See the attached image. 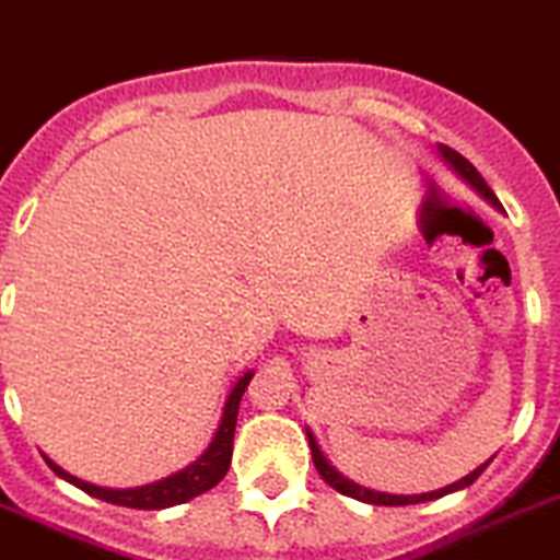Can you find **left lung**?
<instances>
[{
  "label": "left lung",
  "instance_id": "obj_1",
  "mask_svg": "<svg viewBox=\"0 0 560 560\" xmlns=\"http://www.w3.org/2000/svg\"><path fill=\"white\" fill-rule=\"evenodd\" d=\"M439 154L445 156V160L451 162L453 168H456V174L462 176V179H467L469 185H472L475 190H478L480 196L486 198V201H492L494 207H500V201H498V196H494V192H492V187L486 185L483 176L478 174V168H475V165L467 160V156H462L456 149H451V145H439ZM306 436H310L312 458H315V467H317V472H320V478L326 480L328 486H334L337 492L348 494V498L362 500V503H373V505H411V503H425V500H436V498H442V494H451V492H456V489H464V486H469L486 469V464H483V467L472 469V472H469L467 478L456 480V483L445 486V489H439V492H428V494H384V492H373V489H364V486H357V483H353V480L342 478V475H339L337 469H334L331 464H328V458L323 456L320 445H317V442H315L312 431H306Z\"/></svg>",
  "mask_w": 560,
  "mask_h": 560
}]
</instances>
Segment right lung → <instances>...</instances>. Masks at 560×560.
<instances>
[{
  "instance_id": "obj_1",
  "label": "right lung",
  "mask_w": 560,
  "mask_h": 560,
  "mask_svg": "<svg viewBox=\"0 0 560 560\" xmlns=\"http://www.w3.org/2000/svg\"><path fill=\"white\" fill-rule=\"evenodd\" d=\"M250 375L254 373H245L243 378L234 384L232 395H229L226 406H223V417L221 422H218V431L212 433V439H209V445L203 447L201 456L192 458L187 467L176 469V472L168 475V478H160L154 480V483H145V486H132V489H104V486L85 483V480L68 475L66 469H60L55 462H49V458H46V464L55 469V475L66 478L68 483H74L77 489H82V492L104 500V503L127 505V509H145V511L171 509V505L187 503V500L198 498V494L209 492L212 486L221 483L223 475L229 472L240 400H243V392L245 386H248Z\"/></svg>"
}]
</instances>
